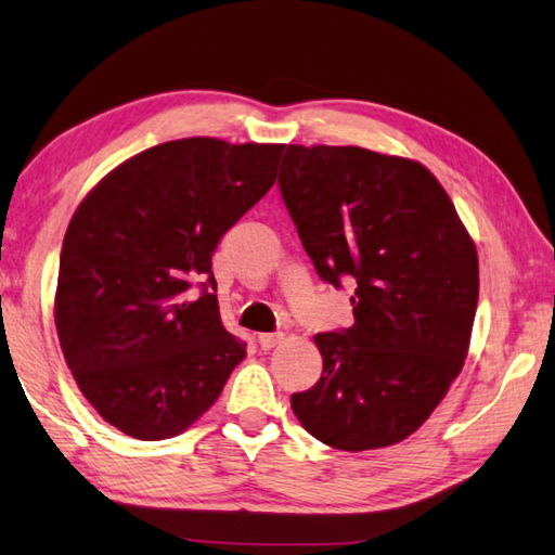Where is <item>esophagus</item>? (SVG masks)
Here are the masks:
<instances>
[{
    "label": "esophagus",
    "instance_id": "esophagus-1",
    "mask_svg": "<svg viewBox=\"0 0 555 555\" xmlns=\"http://www.w3.org/2000/svg\"><path fill=\"white\" fill-rule=\"evenodd\" d=\"M280 341H283V334H260L258 336V344L262 351H270V348H275Z\"/></svg>",
    "mask_w": 555,
    "mask_h": 555
}]
</instances>
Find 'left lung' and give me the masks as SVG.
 Wrapping results in <instances>:
<instances>
[{
    "instance_id": "8db88e82",
    "label": "left lung",
    "mask_w": 555,
    "mask_h": 555,
    "mask_svg": "<svg viewBox=\"0 0 555 555\" xmlns=\"http://www.w3.org/2000/svg\"><path fill=\"white\" fill-rule=\"evenodd\" d=\"M280 192L322 280H356V324L317 334L324 371L293 395L305 429L338 451L404 441L468 358L478 250L420 160L358 145H287Z\"/></svg>"
}]
</instances>
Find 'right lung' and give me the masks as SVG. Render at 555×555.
I'll return each instance as SVG.
<instances>
[{
    "label": "right lung",
    "instance_id": "obj_1",
    "mask_svg": "<svg viewBox=\"0 0 555 555\" xmlns=\"http://www.w3.org/2000/svg\"><path fill=\"white\" fill-rule=\"evenodd\" d=\"M283 151L168 141L116 165L75 209L57 270V341L85 400L126 436L190 429L246 358L221 324L211 253L275 184ZM194 282L202 296L189 293Z\"/></svg>",
    "mask_w": 555,
    "mask_h": 555
}]
</instances>
